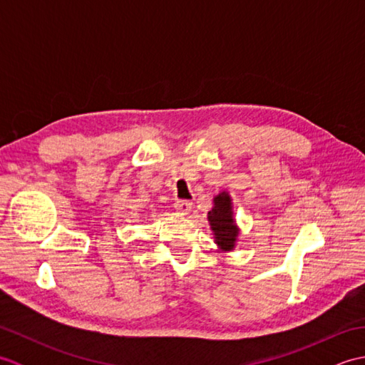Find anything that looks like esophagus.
Returning <instances> with one entry per match:
<instances>
[{"mask_svg": "<svg viewBox=\"0 0 365 365\" xmlns=\"http://www.w3.org/2000/svg\"><path fill=\"white\" fill-rule=\"evenodd\" d=\"M174 208L180 215H188L191 212V208H192V202H190V200H182V199L175 200Z\"/></svg>", "mask_w": 365, "mask_h": 365, "instance_id": "34e87169", "label": "esophagus"}]
</instances>
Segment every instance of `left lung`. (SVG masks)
I'll return each instance as SVG.
<instances>
[{
    "instance_id": "8db88e82",
    "label": "left lung",
    "mask_w": 365,
    "mask_h": 365,
    "mask_svg": "<svg viewBox=\"0 0 365 365\" xmlns=\"http://www.w3.org/2000/svg\"><path fill=\"white\" fill-rule=\"evenodd\" d=\"M213 204L215 207L208 212V221L215 234V243L224 251L234 250L238 229L232 212V199L226 191H222L213 199Z\"/></svg>"
}]
</instances>
